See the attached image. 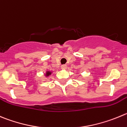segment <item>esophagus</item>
<instances>
[{
	"mask_svg": "<svg viewBox=\"0 0 127 127\" xmlns=\"http://www.w3.org/2000/svg\"><path fill=\"white\" fill-rule=\"evenodd\" d=\"M61 67V69L64 70V69H66V68H67V66H66V65H62Z\"/></svg>",
	"mask_w": 127,
	"mask_h": 127,
	"instance_id": "34e87169",
	"label": "esophagus"
}]
</instances>
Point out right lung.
I'll use <instances>...</instances> for the list:
<instances>
[{
    "label": "right lung",
    "mask_w": 127,
    "mask_h": 127,
    "mask_svg": "<svg viewBox=\"0 0 127 127\" xmlns=\"http://www.w3.org/2000/svg\"><path fill=\"white\" fill-rule=\"evenodd\" d=\"M52 73H53V71H51L47 70V71H46V73H45L44 76L46 77V78H47V77H48V76H49L50 75H51Z\"/></svg>",
    "instance_id": "add662e5"
}]
</instances>
